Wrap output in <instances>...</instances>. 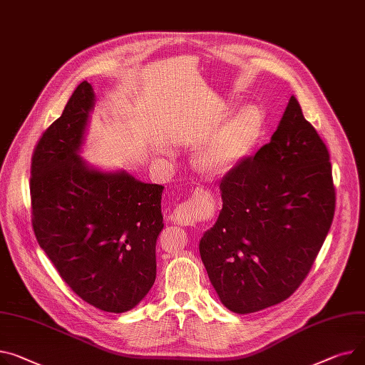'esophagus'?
Segmentation results:
<instances>
[{"instance_id": "obj_1", "label": "esophagus", "mask_w": 365, "mask_h": 365, "mask_svg": "<svg viewBox=\"0 0 365 365\" xmlns=\"http://www.w3.org/2000/svg\"><path fill=\"white\" fill-rule=\"evenodd\" d=\"M201 198L202 195H197L193 197V200L187 201V202H182L179 204L173 212H172V218L173 222L179 226H192L195 225L197 218H198V210H201Z\"/></svg>"}]
</instances>
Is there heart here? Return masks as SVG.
I'll list each match as a JSON object with an SVG mask.
<instances>
[{"label":"heart","mask_w":365,"mask_h":365,"mask_svg":"<svg viewBox=\"0 0 365 365\" xmlns=\"http://www.w3.org/2000/svg\"><path fill=\"white\" fill-rule=\"evenodd\" d=\"M233 111L235 106L225 101L218 103L212 111V126L224 125L214 132L193 160L198 172L207 178L230 175L255 151L264 136L267 115L259 106L251 104L235 114Z\"/></svg>","instance_id":"obj_1"}]
</instances>
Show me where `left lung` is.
I'll return each mask as SVG.
<instances>
[{
  "mask_svg": "<svg viewBox=\"0 0 365 365\" xmlns=\"http://www.w3.org/2000/svg\"><path fill=\"white\" fill-rule=\"evenodd\" d=\"M220 192L223 208L200 240L218 298L236 314L280 304L309 273L336 204L329 151L295 96L270 142Z\"/></svg>",
  "mask_w": 365,
  "mask_h": 365,
  "instance_id": "8db88e82",
  "label": "left lung"
}]
</instances>
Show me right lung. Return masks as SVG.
<instances>
[{"instance_id": "add662e5", "label": "right lung", "mask_w": 365, "mask_h": 365, "mask_svg": "<svg viewBox=\"0 0 365 365\" xmlns=\"http://www.w3.org/2000/svg\"><path fill=\"white\" fill-rule=\"evenodd\" d=\"M95 106L83 81L35 147L32 225L39 247L85 302L107 312L135 308L157 276L164 186L81 157Z\"/></svg>"}]
</instances>
